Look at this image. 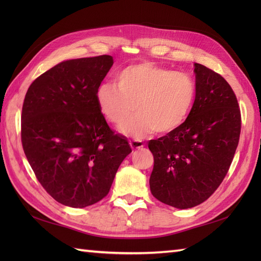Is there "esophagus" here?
<instances>
[{"label":"esophagus","mask_w":261,"mask_h":261,"mask_svg":"<svg viewBox=\"0 0 261 261\" xmlns=\"http://www.w3.org/2000/svg\"><path fill=\"white\" fill-rule=\"evenodd\" d=\"M130 146L132 149H142L145 147V143H143L141 140H130Z\"/></svg>","instance_id":"esophagus-1"}]
</instances>
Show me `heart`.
<instances>
[{
	"label": "heart",
	"mask_w": 261,
	"mask_h": 261,
	"mask_svg": "<svg viewBox=\"0 0 261 261\" xmlns=\"http://www.w3.org/2000/svg\"><path fill=\"white\" fill-rule=\"evenodd\" d=\"M196 98L194 77L152 63L126 66L114 83H103L96 91V103L104 119L121 125L135 108L137 113L121 126V132L141 139L156 131L167 135L190 116Z\"/></svg>",
	"instance_id": "b5f03b06"
}]
</instances>
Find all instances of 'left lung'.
I'll use <instances>...</instances> for the list:
<instances>
[{
  "mask_svg": "<svg viewBox=\"0 0 261 261\" xmlns=\"http://www.w3.org/2000/svg\"><path fill=\"white\" fill-rule=\"evenodd\" d=\"M196 98L178 129L150 140V191L177 208L203 203L218 190L233 160L241 131L236 94L220 74L195 64Z\"/></svg>",
  "mask_w": 261,
  "mask_h": 261,
  "instance_id": "1",
  "label": "left lung"
}]
</instances>
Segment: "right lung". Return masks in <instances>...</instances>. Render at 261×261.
I'll list each match as a JSON object with an SVG mask.
<instances>
[{
	"label": "right lung",
	"instance_id": "1",
	"mask_svg": "<svg viewBox=\"0 0 261 261\" xmlns=\"http://www.w3.org/2000/svg\"><path fill=\"white\" fill-rule=\"evenodd\" d=\"M109 55L66 60L33 81L21 114V141L37 179L57 202L83 208L108 195L132 150L99 112L96 91Z\"/></svg>",
	"mask_w": 261,
	"mask_h": 261
}]
</instances>
